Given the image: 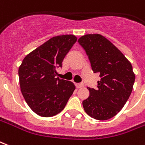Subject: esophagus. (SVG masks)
I'll use <instances>...</instances> for the list:
<instances>
[{"instance_id":"1","label":"esophagus","mask_w":145,"mask_h":145,"mask_svg":"<svg viewBox=\"0 0 145 145\" xmlns=\"http://www.w3.org/2000/svg\"><path fill=\"white\" fill-rule=\"evenodd\" d=\"M75 85L77 88H82L84 86L83 84H76Z\"/></svg>"}]
</instances>
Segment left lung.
Instances as JSON below:
<instances>
[{
	"label": "left lung",
	"mask_w": 145,
	"mask_h": 145,
	"mask_svg": "<svg viewBox=\"0 0 145 145\" xmlns=\"http://www.w3.org/2000/svg\"><path fill=\"white\" fill-rule=\"evenodd\" d=\"M101 80L97 89L88 88L83 108L89 116L104 121L115 116L129 98L135 80L132 65L120 50L102 35L86 34L78 39Z\"/></svg>",
	"instance_id": "8db88e82"
}]
</instances>
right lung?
<instances>
[{"mask_svg":"<svg viewBox=\"0 0 145 145\" xmlns=\"http://www.w3.org/2000/svg\"><path fill=\"white\" fill-rule=\"evenodd\" d=\"M77 41L73 34L51 37L28 54L18 69L24 100L34 113L52 117L63 110L75 90L71 81L57 78L56 68Z\"/></svg>","mask_w":145,"mask_h":145,"instance_id":"add662e5","label":"right lung"}]
</instances>
